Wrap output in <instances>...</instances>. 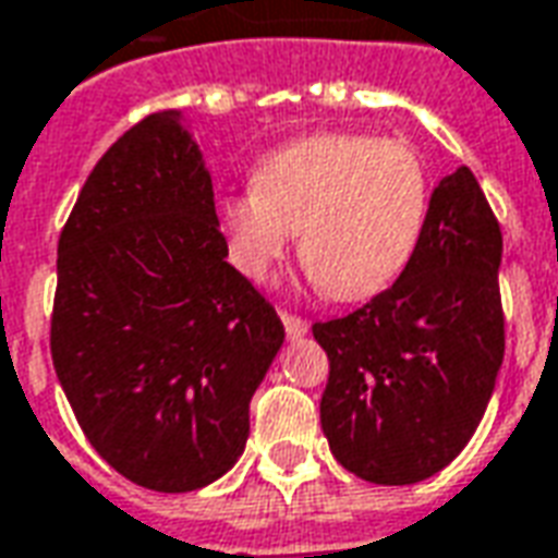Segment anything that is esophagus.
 I'll return each instance as SVG.
<instances>
[{
    "label": "esophagus",
    "mask_w": 558,
    "mask_h": 558,
    "mask_svg": "<svg viewBox=\"0 0 558 558\" xmlns=\"http://www.w3.org/2000/svg\"><path fill=\"white\" fill-rule=\"evenodd\" d=\"M282 325H286L288 337H303L310 325H306V318L294 316V313H282Z\"/></svg>",
    "instance_id": "obj_1"
}]
</instances>
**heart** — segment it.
<instances>
[{"label":"heart","mask_w":558,"mask_h":558,"mask_svg":"<svg viewBox=\"0 0 558 558\" xmlns=\"http://www.w3.org/2000/svg\"><path fill=\"white\" fill-rule=\"evenodd\" d=\"M428 213V169L410 142L313 133L257 160L252 191L218 206L230 260L267 279L301 230V260L337 301L389 288L416 252Z\"/></svg>","instance_id":"1"}]
</instances>
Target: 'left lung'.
<instances>
[{"label": "left lung", "instance_id": "1", "mask_svg": "<svg viewBox=\"0 0 558 558\" xmlns=\"http://www.w3.org/2000/svg\"><path fill=\"white\" fill-rule=\"evenodd\" d=\"M501 225L468 167L434 187L398 282L355 313L316 322L328 352L322 432L355 477L407 486L474 437L505 361Z\"/></svg>", "mask_w": 558, "mask_h": 558}]
</instances>
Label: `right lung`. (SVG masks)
Here are the masks:
<instances>
[{
  "instance_id": "right-lung-1",
  "label": "right lung",
  "mask_w": 558,
  "mask_h": 558,
  "mask_svg": "<svg viewBox=\"0 0 558 558\" xmlns=\"http://www.w3.org/2000/svg\"><path fill=\"white\" fill-rule=\"evenodd\" d=\"M225 257L213 179L179 109L145 114L99 157L60 230L53 371L90 447L145 489L228 474L286 340Z\"/></svg>"
}]
</instances>
